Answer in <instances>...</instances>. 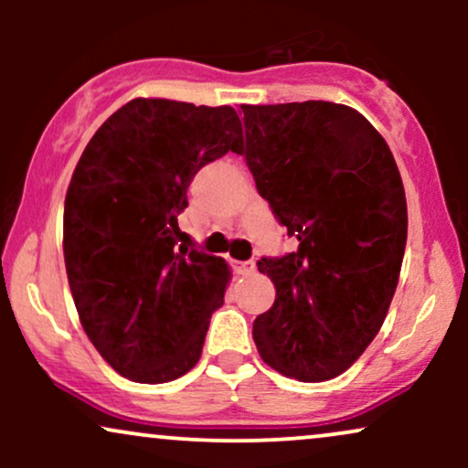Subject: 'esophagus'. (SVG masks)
<instances>
[{"mask_svg": "<svg viewBox=\"0 0 468 468\" xmlns=\"http://www.w3.org/2000/svg\"><path fill=\"white\" fill-rule=\"evenodd\" d=\"M230 268H233L235 275H250V272H255V261L252 260H246V261L230 260Z\"/></svg>", "mask_w": 468, "mask_h": 468, "instance_id": "34e87169", "label": "esophagus"}]
</instances>
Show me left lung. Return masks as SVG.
I'll return each mask as SVG.
<instances>
[{"mask_svg": "<svg viewBox=\"0 0 468 468\" xmlns=\"http://www.w3.org/2000/svg\"><path fill=\"white\" fill-rule=\"evenodd\" d=\"M239 147L260 196L297 250L261 257L275 303L252 324L279 374L321 383L346 372L388 316L407 244L400 171L372 122L327 101L241 105Z\"/></svg>", "mask_w": 468, "mask_h": 468, "instance_id": "8db88e82", "label": "left lung"}]
</instances>
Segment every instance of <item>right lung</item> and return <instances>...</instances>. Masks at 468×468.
I'll return each mask as SVG.
<instances>
[{
    "label": "right lung",
    "instance_id": "right-lung-1",
    "mask_svg": "<svg viewBox=\"0 0 468 468\" xmlns=\"http://www.w3.org/2000/svg\"><path fill=\"white\" fill-rule=\"evenodd\" d=\"M239 147L233 107L133 99L80 155L63 208L68 282L85 335L125 378L169 383L200 361L230 271L178 246V216L197 171Z\"/></svg>",
    "mask_w": 468,
    "mask_h": 468
}]
</instances>
